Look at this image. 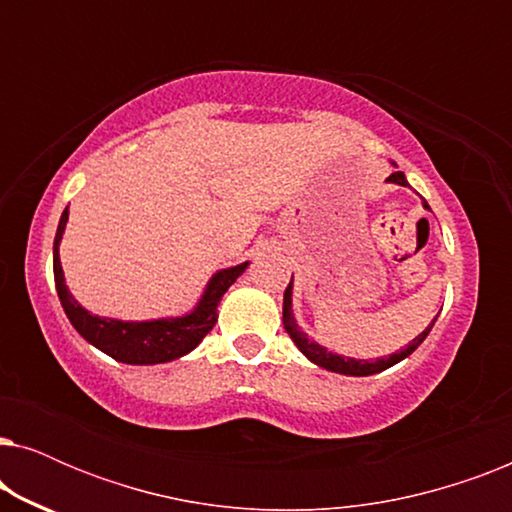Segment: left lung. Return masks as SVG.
I'll use <instances>...</instances> for the list:
<instances>
[{
  "instance_id": "1",
  "label": "left lung",
  "mask_w": 512,
  "mask_h": 512,
  "mask_svg": "<svg viewBox=\"0 0 512 512\" xmlns=\"http://www.w3.org/2000/svg\"><path fill=\"white\" fill-rule=\"evenodd\" d=\"M387 181H394V184H398V186H408V181H405V174L403 172H394ZM424 207L429 209V205H426V200H424ZM291 282H293V277H291ZM291 282H289V286H286V291H284V314H282V321H284L286 333L291 335V340L296 342L298 349L307 356V359H310L312 363H317V366H321V368L333 370V373L356 375V377H366V375H373V373H382V370L391 368V366H394V363L403 361L405 356H410L412 352H415V349L424 342L426 335H429L433 324H436V319H433V324L426 328L424 333H419L417 338L412 340L408 347L401 349V352L391 354V356H384V359H377V361L345 359V356H338V354L328 352V349H324V347H319L317 342H312L303 331H300L298 324H296V319H293V314H291Z\"/></svg>"
}]
</instances>
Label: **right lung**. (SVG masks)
Here are the masks:
<instances>
[{
	"mask_svg": "<svg viewBox=\"0 0 512 512\" xmlns=\"http://www.w3.org/2000/svg\"><path fill=\"white\" fill-rule=\"evenodd\" d=\"M69 209H65L60 216L58 233H55L53 242V275H55V289H58L62 310L72 321V326L86 338L90 345L102 349L111 359L123 363H135V366H151V363H165L184 356L200 345V340L212 331L216 319V305L223 293L230 289V284L247 270L249 263L235 265V268L216 272L209 282L205 296L198 303V307L186 317L177 319H156V321H116V319H102L90 314L88 310L76 303L65 284V275H62L58 244L60 237L65 233Z\"/></svg>",
	"mask_w": 512,
	"mask_h": 512,
	"instance_id": "1",
	"label": "right lung"
}]
</instances>
